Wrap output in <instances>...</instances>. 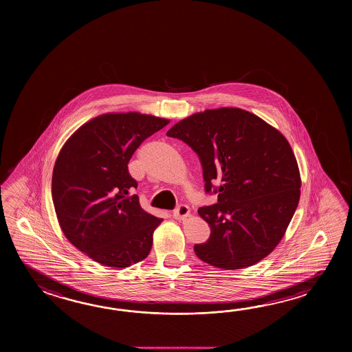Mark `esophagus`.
Listing matches in <instances>:
<instances>
[{
    "label": "esophagus",
    "instance_id": "esophagus-1",
    "mask_svg": "<svg viewBox=\"0 0 352 352\" xmlns=\"http://www.w3.org/2000/svg\"><path fill=\"white\" fill-rule=\"evenodd\" d=\"M188 217H190V208L185 204H181L177 206V209L173 211V217L177 220H184Z\"/></svg>",
    "mask_w": 352,
    "mask_h": 352
}]
</instances>
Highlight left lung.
Returning <instances> with one entry per match:
<instances>
[{
  "instance_id": "1",
  "label": "left lung",
  "mask_w": 352,
  "mask_h": 352,
  "mask_svg": "<svg viewBox=\"0 0 352 352\" xmlns=\"http://www.w3.org/2000/svg\"><path fill=\"white\" fill-rule=\"evenodd\" d=\"M166 135L190 146L201 162L206 194L199 209L210 238L196 255L217 268L262 261L283 238L300 196L297 160L285 135L253 113L219 108L179 120Z\"/></svg>"
}]
</instances>
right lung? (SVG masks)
<instances>
[{"mask_svg": "<svg viewBox=\"0 0 352 352\" xmlns=\"http://www.w3.org/2000/svg\"><path fill=\"white\" fill-rule=\"evenodd\" d=\"M170 123L141 113H109L82 124L54 166L52 194L67 239L90 259L126 268L150 254L162 219L141 208L128 162Z\"/></svg>", "mask_w": 352, "mask_h": 352, "instance_id": "right-lung-1", "label": "right lung"}]
</instances>
